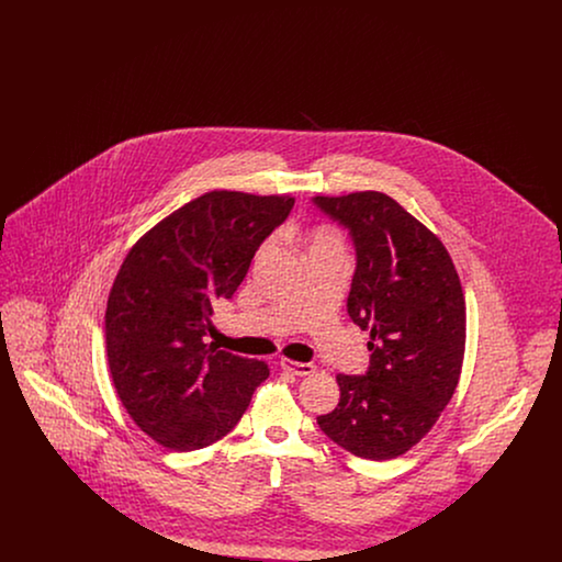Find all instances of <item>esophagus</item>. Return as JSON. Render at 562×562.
Here are the masks:
<instances>
[{
  "instance_id": "1",
  "label": "esophagus",
  "mask_w": 562,
  "mask_h": 562,
  "mask_svg": "<svg viewBox=\"0 0 562 562\" xmlns=\"http://www.w3.org/2000/svg\"><path fill=\"white\" fill-rule=\"evenodd\" d=\"M280 367L286 371V373L296 374V376H305V374L316 373V367L312 362H294L289 358H282L280 360Z\"/></svg>"
}]
</instances>
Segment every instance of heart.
<instances>
[{"instance_id": "obj_1", "label": "heart", "mask_w": 562, "mask_h": 562, "mask_svg": "<svg viewBox=\"0 0 562 562\" xmlns=\"http://www.w3.org/2000/svg\"><path fill=\"white\" fill-rule=\"evenodd\" d=\"M307 250L310 255L314 252H335V255H344L346 246L344 240L337 232L326 229V227H318L307 236Z\"/></svg>"}]
</instances>
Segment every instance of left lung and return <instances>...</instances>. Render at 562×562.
I'll list each match as a JSON object with an SVG mask.
<instances>
[{"label":"left lung","mask_w":562,"mask_h":562,"mask_svg":"<svg viewBox=\"0 0 562 562\" xmlns=\"http://www.w3.org/2000/svg\"><path fill=\"white\" fill-rule=\"evenodd\" d=\"M356 248L348 314L371 333L367 374H337L341 398L322 431L356 457L413 449L453 398L465 351V299L451 255L381 191L316 195Z\"/></svg>","instance_id":"obj_1"}]
</instances>
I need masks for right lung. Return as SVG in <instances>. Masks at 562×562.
Instances as JSON below:
<instances>
[{"mask_svg": "<svg viewBox=\"0 0 562 562\" xmlns=\"http://www.w3.org/2000/svg\"><path fill=\"white\" fill-rule=\"evenodd\" d=\"M291 195L209 191L161 218L126 255L105 312L108 362L134 424L172 451L221 440L269 376L261 360L204 344Z\"/></svg>", "mask_w": 562, "mask_h": 562, "instance_id": "right-lung-1", "label": "right lung"}]
</instances>
